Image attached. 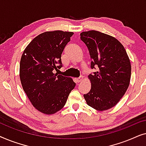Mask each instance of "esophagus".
Masks as SVG:
<instances>
[{"label": "esophagus", "mask_w": 146, "mask_h": 146, "mask_svg": "<svg viewBox=\"0 0 146 146\" xmlns=\"http://www.w3.org/2000/svg\"><path fill=\"white\" fill-rule=\"evenodd\" d=\"M82 80H83V77L80 76V78H76L75 80H76V82L79 83V82H80L81 81H82Z\"/></svg>", "instance_id": "esophagus-1"}]
</instances>
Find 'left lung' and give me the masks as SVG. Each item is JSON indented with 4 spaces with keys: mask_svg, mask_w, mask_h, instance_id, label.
<instances>
[{
    "mask_svg": "<svg viewBox=\"0 0 146 146\" xmlns=\"http://www.w3.org/2000/svg\"><path fill=\"white\" fill-rule=\"evenodd\" d=\"M92 59L91 68L97 72L88 76L91 90L84 97L87 104L98 111L117 104L125 94L131 78V64L123 45L114 37L99 31L80 34Z\"/></svg>",
    "mask_w": 146,
    "mask_h": 146,
    "instance_id": "1",
    "label": "left lung"
}]
</instances>
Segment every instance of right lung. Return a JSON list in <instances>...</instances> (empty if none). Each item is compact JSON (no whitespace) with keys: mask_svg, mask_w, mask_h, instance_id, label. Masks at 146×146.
I'll use <instances>...</instances> for the list:
<instances>
[{"mask_svg":"<svg viewBox=\"0 0 146 146\" xmlns=\"http://www.w3.org/2000/svg\"><path fill=\"white\" fill-rule=\"evenodd\" d=\"M73 35L62 31L45 32L35 37L22 55V86L33 106L45 114L60 110L76 86L70 78L53 72L62 66L61 54Z\"/></svg>","mask_w":146,"mask_h":146,"instance_id":"add662e5","label":"right lung"}]
</instances>
